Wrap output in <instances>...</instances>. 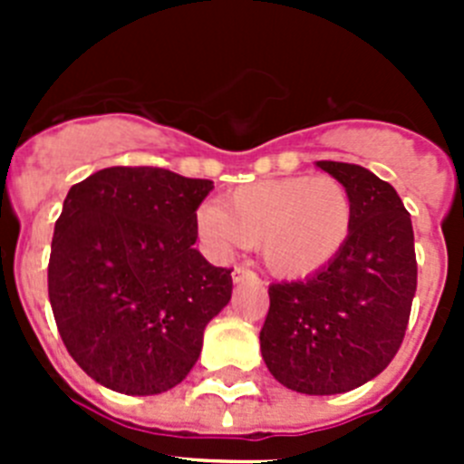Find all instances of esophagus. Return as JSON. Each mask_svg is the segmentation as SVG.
Listing matches in <instances>:
<instances>
[{"label": "esophagus", "instance_id": "1", "mask_svg": "<svg viewBox=\"0 0 464 464\" xmlns=\"http://www.w3.org/2000/svg\"><path fill=\"white\" fill-rule=\"evenodd\" d=\"M253 278H257L256 272H251L248 267H235V272H232V281L235 283H244V281H253Z\"/></svg>", "mask_w": 464, "mask_h": 464}]
</instances>
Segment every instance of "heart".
I'll use <instances>...</instances> for the list:
<instances>
[{"instance_id":"b5f03b06","label":"heart","mask_w":464,"mask_h":464,"mask_svg":"<svg viewBox=\"0 0 464 464\" xmlns=\"http://www.w3.org/2000/svg\"><path fill=\"white\" fill-rule=\"evenodd\" d=\"M353 195L337 176H285L237 188L197 213L208 251L257 246L262 265L278 278H306L342 253L353 232Z\"/></svg>"}]
</instances>
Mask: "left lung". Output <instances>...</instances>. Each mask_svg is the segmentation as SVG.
I'll list each match as a JSON object with an SVG mask.
<instances>
[{
  "label": "left lung",
  "instance_id": "obj_1",
  "mask_svg": "<svg viewBox=\"0 0 464 464\" xmlns=\"http://www.w3.org/2000/svg\"><path fill=\"white\" fill-rule=\"evenodd\" d=\"M315 165L353 195V232L321 272L269 285L260 351L290 391L339 395L379 376L397 355L418 265L411 216L391 183L360 165Z\"/></svg>",
  "mask_w": 464,
  "mask_h": 464
}]
</instances>
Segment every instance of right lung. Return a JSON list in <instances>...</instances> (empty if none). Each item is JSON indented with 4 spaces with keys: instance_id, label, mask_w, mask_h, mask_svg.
Returning <instances> with one entry per match:
<instances>
[{
    "instance_id": "right-lung-1",
    "label": "right lung",
    "mask_w": 464,
    "mask_h": 464,
    "mask_svg": "<svg viewBox=\"0 0 464 464\" xmlns=\"http://www.w3.org/2000/svg\"><path fill=\"white\" fill-rule=\"evenodd\" d=\"M208 179L109 167L72 186L55 223L48 297L69 355L97 383L158 395L181 383L232 269L192 248Z\"/></svg>"
}]
</instances>
